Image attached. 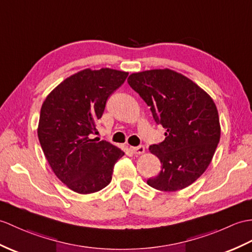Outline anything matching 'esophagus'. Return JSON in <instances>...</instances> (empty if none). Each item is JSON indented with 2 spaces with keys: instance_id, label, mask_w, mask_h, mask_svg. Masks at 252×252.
Instances as JSON below:
<instances>
[{
  "instance_id": "esophagus-1",
  "label": "esophagus",
  "mask_w": 252,
  "mask_h": 252,
  "mask_svg": "<svg viewBox=\"0 0 252 252\" xmlns=\"http://www.w3.org/2000/svg\"><path fill=\"white\" fill-rule=\"evenodd\" d=\"M130 150L134 155H143L145 153L144 146H137V147H130Z\"/></svg>"
}]
</instances>
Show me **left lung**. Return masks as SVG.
<instances>
[{
    "mask_svg": "<svg viewBox=\"0 0 252 252\" xmlns=\"http://www.w3.org/2000/svg\"><path fill=\"white\" fill-rule=\"evenodd\" d=\"M127 83L166 130L165 139L149 147L159 158L161 171L147 184L166 192L187 188L206 171L220 140L215 102L191 79L169 68L133 73Z\"/></svg>",
    "mask_w": 252,
    "mask_h": 252,
    "instance_id": "obj_1",
    "label": "left lung"
}]
</instances>
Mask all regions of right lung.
Returning a JSON list of instances; mask_svg holds the SVG:
<instances>
[{"label": "right lung", "mask_w": 252, "mask_h": 252, "mask_svg": "<svg viewBox=\"0 0 252 252\" xmlns=\"http://www.w3.org/2000/svg\"><path fill=\"white\" fill-rule=\"evenodd\" d=\"M128 73L86 68L64 79L42 105L37 135L52 172L67 188L89 194L112 180L115 163L125 153L106 140L92 138L108 96Z\"/></svg>", "instance_id": "obj_1"}]
</instances>
